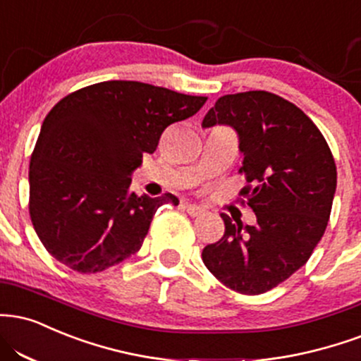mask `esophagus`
Wrapping results in <instances>:
<instances>
[{
  "instance_id": "obj_1",
  "label": "esophagus",
  "mask_w": 361,
  "mask_h": 361,
  "mask_svg": "<svg viewBox=\"0 0 361 361\" xmlns=\"http://www.w3.org/2000/svg\"><path fill=\"white\" fill-rule=\"evenodd\" d=\"M185 210L188 212L192 216H200L205 214V208H202L200 205H195V203H185Z\"/></svg>"
}]
</instances>
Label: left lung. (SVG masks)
<instances>
[{
    "mask_svg": "<svg viewBox=\"0 0 361 361\" xmlns=\"http://www.w3.org/2000/svg\"><path fill=\"white\" fill-rule=\"evenodd\" d=\"M225 124L238 134L247 185L240 195L257 222H232L202 252L203 264L227 288L262 294L311 257L326 230L336 164L326 139L293 102L266 90L228 94L207 112L203 128Z\"/></svg>",
    "mask_w": 361,
    "mask_h": 361,
    "instance_id": "obj_1",
    "label": "left lung"
}]
</instances>
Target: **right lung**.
Masks as SVG:
<instances>
[{
    "instance_id": "add662e5",
    "label": "right lung",
    "mask_w": 361,
    "mask_h": 361,
    "mask_svg": "<svg viewBox=\"0 0 361 361\" xmlns=\"http://www.w3.org/2000/svg\"><path fill=\"white\" fill-rule=\"evenodd\" d=\"M207 97L133 80L84 87L56 102L30 161V216L38 238L63 266L95 274L141 249L151 220L171 193L129 190L142 154L154 153L169 124Z\"/></svg>"
}]
</instances>
